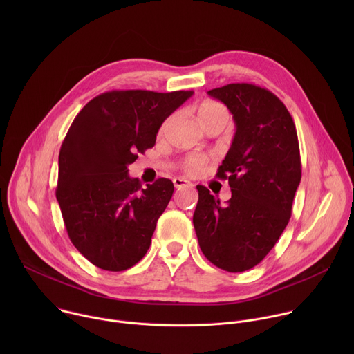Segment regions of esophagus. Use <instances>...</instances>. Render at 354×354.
I'll return each mask as SVG.
<instances>
[{
    "label": "esophagus",
    "instance_id": "obj_1",
    "mask_svg": "<svg viewBox=\"0 0 354 354\" xmlns=\"http://www.w3.org/2000/svg\"><path fill=\"white\" fill-rule=\"evenodd\" d=\"M174 185H175V187L176 189H180V187H192L193 186V183L192 182H189V180H186V179H183V178H175L174 179Z\"/></svg>",
    "mask_w": 354,
    "mask_h": 354
}]
</instances>
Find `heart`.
<instances>
[{
    "label": "heart",
    "instance_id": "b5f03b06",
    "mask_svg": "<svg viewBox=\"0 0 354 354\" xmlns=\"http://www.w3.org/2000/svg\"><path fill=\"white\" fill-rule=\"evenodd\" d=\"M197 115H198L200 122L203 123V122L214 119V118H228V111L223 104L217 102V100L206 99L198 105ZM169 122H171V118L164 120V123L160 127V134L165 133V130L169 126ZM206 161H207V158L205 156H189L185 158L182 165L187 174H197L201 168L205 167Z\"/></svg>",
    "mask_w": 354,
    "mask_h": 354
}]
</instances>
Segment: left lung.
<instances>
[{
    "instance_id": "left-lung-1",
    "label": "left lung",
    "mask_w": 354,
    "mask_h": 354,
    "mask_svg": "<svg viewBox=\"0 0 354 354\" xmlns=\"http://www.w3.org/2000/svg\"><path fill=\"white\" fill-rule=\"evenodd\" d=\"M207 93L227 105L236 126L216 175L228 179L231 198L221 206L197 185L193 225L203 255L238 273L261 263L288 224L301 180L298 137L290 112L266 88L238 82Z\"/></svg>"
}]
</instances>
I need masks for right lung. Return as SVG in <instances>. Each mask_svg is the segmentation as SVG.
Returning <instances> with one entry per match:
<instances>
[{
    "label": "right lung",
    "mask_w": 354,
    "mask_h": 354,
    "mask_svg": "<svg viewBox=\"0 0 354 354\" xmlns=\"http://www.w3.org/2000/svg\"><path fill=\"white\" fill-rule=\"evenodd\" d=\"M193 91H109L71 123L59 154L56 197L73 245L92 265L122 272L140 262L174 183L142 187L127 167L153 148L164 120Z\"/></svg>",
    "instance_id": "add662e5"
}]
</instances>
